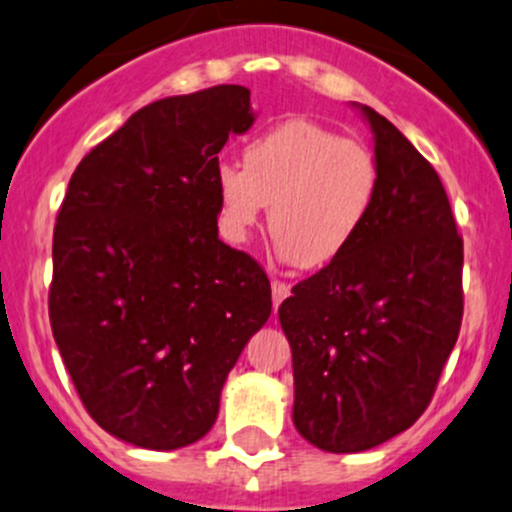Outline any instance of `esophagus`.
Wrapping results in <instances>:
<instances>
[{"mask_svg":"<svg viewBox=\"0 0 512 512\" xmlns=\"http://www.w3.org/2000/svg\"><path fill=\"white\" fill-rule=\"evenodd\" d=\"M271 293H273V308L278 310V305H281L283 300L291 295V286H288V283H283V281H273Z\"/></svg>","mask_w":512,"mask_h":512,"instance_id":"esophagus-1","label":"esophagus"}]
</instances>
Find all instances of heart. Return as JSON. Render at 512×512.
<instances>
[{
	"mask_svg": "<svg viewBox=\"0 0 512 512\" xmlns=\"http://www.w3.org/2000/svg\"><path fill=\"white\" fill-rule=\"evenodd\" d=\"M214 192L226 239L246 241L271 204L268 229L281 256L300 268H325L370 219L379 165L362 142L288 120L246 145L244 167L221 162Z\"/></svg>",
	"mask_w": 512,
	"mask_h": 512,
	"instance_id": "1",
	"label": "heart"
}]
</instances>
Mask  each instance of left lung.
Here are the masks:
<instances>
[{
    "mask_svg": "<svg viewBox=\"0 0 512 512\" xmlns=\"http://www.w3.org/2000/svg\"><path fill=\"white\" fill-rule=\"evenodd\" d=\"M379 192L355 244L278 308L293 424L330 453L374 449L424 414L463 315V241L434 167L370 105Z\"/></svg>",
    "mask_w": 512,
    "mask_h": 512,
    "instance_id": "8db88e82",
    "label": "left lung"
}]
</instances>
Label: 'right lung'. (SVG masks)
I'll return each instance as SVG.
<instances>
[{
  "label": "right lung",
  "instance_id": "1",
  "mask_svg": "<svg viewBox=\"0 0 512 512\" xmlns=\"http://www.w3.org/2000/svg\"><path fill=\"white\" fill-rule=\"evenodd\" d=\"M254 120L244 86L155 100L68 182L51 330L88 414L140 449L212 429L231 367L271 315L263 268L219 239L214 192L221 147Z\"/></svg>",
  "mask_w": 512,
  "mask_h": 512
}]
</instances>
